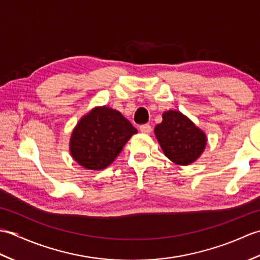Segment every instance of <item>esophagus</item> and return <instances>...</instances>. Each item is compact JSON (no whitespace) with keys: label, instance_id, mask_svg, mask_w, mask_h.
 I'll use <instances>...</instances> for the list:
<instances>
[{"label":"esophagus","instance_id":"esophagus-1","mask_svg":"<svg viewBox=\"0 0 260 260\" xmlns=\"http://www.w3.org/2000/svg\"><path fill=\"white\" fill-rule=\"evenodd\" d=\"M140 131L142 132V133H144V134H150L151 132H152V127H151V125H148V124L141 125L140 126Z\"/></svg>","mask_w":260,"mask_h":260}]
</instances>
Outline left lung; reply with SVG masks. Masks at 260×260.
<instances>
[{"label":"left lung","mask_w":260,"mask_h":260,"mask_svg":"<svg viewBox=\"0 0 260 260\" xmlns=\"http://www.w3.org/2000/svg\"><path fill=\"white\" fill-rule=\"evenodd\" d=\"M162 117L154 133L165 156L178 165H189L200 157L207 145L204 132L178 110H168Z\"/></svg>","instance_id":"obj_1"}]
</instances>
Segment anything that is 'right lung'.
<instances>
[{
  "instance_id": "obj_1",
  "label": "right lung",
  "mask_w": 260,
  "mask_h": 260,
  "mask_svg": "<svg viewBox=\"0 0 260 260\" xmlns=\"http://www.w3.org/2000/svg\"><path fill=\"white\" fill-rule=\"evenodd\" d=\"M137 129L118 110L95 107L82 116L70 137V153L88 170H103L112 164Z\"/></svg>"
}]
</instances>
